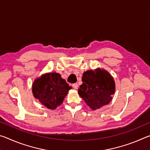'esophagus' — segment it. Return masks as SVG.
Returning a JSON list of instances; mask_svg holds the SVG:
<instances>
[{"label": "esophagus", "instance_id": "obj_1", "mask_svg": "<svg viewBox=\"0 0 150 150\" xmlns=\"http://www.w3.org/2000/svg\"><path fill=\"white\" fill-rule=\"evenodd\" d=\"M78 87H79V85H78L77 83H74V84L73 85V87L75 89H77V88H78Z\"/></svg>", "mask_w": 150, "mask_h": 150}]
</instances>
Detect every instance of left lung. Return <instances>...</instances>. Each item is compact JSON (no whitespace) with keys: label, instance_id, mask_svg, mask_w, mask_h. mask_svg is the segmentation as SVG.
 I'll list each match as a JSON object with an SVG mask.
<instances>
[{"label":"left lung","instance_id":"8db88e82","mask_svg":"<svg viewBox=\"0 0 150 150\" xmlns=\"http://www.w3.org/2000/svg\"><path fill=\"white\" fill-rule=\"evenodd\" d=\"M82 81L78 93L93 110L108 105L112 99L116 90L115 81L105 69L87 71L83 73Z\"/></svg>","mask_w":150,"mask_h":150}]
</instances>
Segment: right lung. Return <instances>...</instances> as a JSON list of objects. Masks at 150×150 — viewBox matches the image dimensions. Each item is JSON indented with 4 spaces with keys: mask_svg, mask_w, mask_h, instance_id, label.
I'll use <instances>...</instances> for the list:
<instances>
[{
    "mask_svg": "<svg viewBox=\"0 0 150 150\" xmlns=\"http://www.w3.org/2000/svg\"><path fill=\"white\" fill-rule=\"evenodd\" d=\"M72 87L59 73H46L36 78L32 83V91L35 98L51 110H55L63 103Z\"/></svg>",
    "mask_w": 150,
    "mask_h": 150,
    "instance_id": "obj_1",
    "label": "right lung"
}]
</instances>
